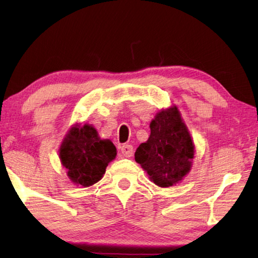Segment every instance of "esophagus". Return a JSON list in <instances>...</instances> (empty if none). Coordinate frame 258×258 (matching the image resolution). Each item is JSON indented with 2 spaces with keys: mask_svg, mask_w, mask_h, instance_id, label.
<instances>
[{
  "mask_svg": "<svg viewBox=\"0 0 258 258\" xmlns=\"http://www.w3.org/2000/svg\"><path fill=\"white\" fill-rule=\"evenodd\" d=\"M120 152H121V155L126 157V158H130V157H132V155H133V147L131 145L121 146L120 147Z\"/></svg>",
  "mask_w": 258,
  "mask_h": 258,
  "instance_id": "esophagus-1",
  "label": "esophagus"
}]
</instances>
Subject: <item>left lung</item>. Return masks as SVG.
Segmentation results:
<instances>
[{
    "label": "left lung",
    "mask_w": 258,
    "mask_h": 258,
    "mask_svg": "<svg viewBox=\"0 0 258 258\" xmlns=\"http://www.w3.org/2000/svg\"><path fill=\"white\" fill-rule=\"evenodd\" d=\"M134 156L150 181L160 187L175 185L186 176L195 158V143L176 106L156 113L149 139Z\"/></svg>",
    "instance_id": "left-lung-1"
}]
</instances>
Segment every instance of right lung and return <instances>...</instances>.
Returning a JSON list of instances; mask_svg holds the SVG:
<instances>
[{"mask_svg": "<svg viewBox=\"0 0 258 258\" xmlns=\"http://www.w3.org/2000/svg\"><path fill=\"white\" fill-rule=\"evenodd\" d=\"M117 150L108 139H100L92 125L76 123L68 130L59 148L61 165L74 184L91 186L101 180Z\"/></svg>", "mask_w": 258, "mask_h": 258, "instance_id": "add662e5", "label": "right lung"}]
</instances>
